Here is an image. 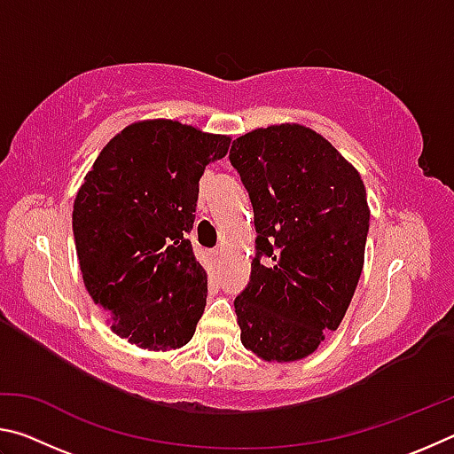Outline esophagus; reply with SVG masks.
Returning a JSON list of instances; mask_svg holds the SVG:
<instances>
[{"label": "esophagus", "instance_id": "obj_1", "mask_svg": "<svg viewBox=\"0 0 454 454\" xmlns=\"http://www.w3.org/2000/svg\"><path fill=\"white\" fill-rule=\"evenodd\" d=\"M212 258H214V262L220 264V260H222V252H220V250H214V252H212Z\"/></svg>", "mask_w": 454, "mask_h": 454}]
</instances>
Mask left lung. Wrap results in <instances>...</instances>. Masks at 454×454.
Returning <instances> with one entry per match:
<instances>
[{
	"instance_id": "obj_1",
	"label": "left lung",
	"mask_w": 454,
	"mask_h": 454,
	"mask_svg": "<svg viewBox=\"0 0 454 454\" xmlns=\"http://www.w3.org/2000/svg\"><path fill=\"white\" fill-rule=\"evenodd\" d=\"M230 162L258 232L250 284L234 301L240 340L266 363L302 360L340 326L363 272V178L325 136L288 121L238 137Z\"/></svg>"
}]
</instances>
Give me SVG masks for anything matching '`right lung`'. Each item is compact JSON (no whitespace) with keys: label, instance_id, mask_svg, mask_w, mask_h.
<instances>
[{"label":"right lung","instance_id":"add662e5","mask_svg":"<svg viewBox=\"0 0 454 454\" xmlns=\"http://www.w3.org/2000/svg\"><path fill=\"white\" fill-rule=\"evenodd\" d=\"M232 136L178 120H140L112 137L74 200L86 290L112 333L144 350H176L204 314L208 274L192 252L198 182Z\"/></svg>","mask_w":454,"mask_h":454}]
</instances>
